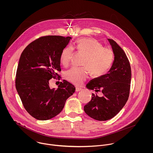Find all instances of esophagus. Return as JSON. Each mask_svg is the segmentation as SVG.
Wrapping results in <instances>:
<instances>
[{
    "label": "esophagus",
    "instance_id": "34e87169",
    "mask_svg": "<svg viewBox=\"0 0 153 153\" xmlns=\"http://www.w3.org/2000/svg\"><path fill=\"white\" fill-rule=\"evenodd\" d=\"M75 90H76V92H79V91H82V88H81L76 87Z\"/></svg>",
    "mask_w": 153,
    "mask_h": 153
}]
</instances>
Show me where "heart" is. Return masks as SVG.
Instances as JSON below:
<instances>
[{"mask_svg": "<svg viewBox=\"0 0 153 153\" xmlns=\"http://www.w3.org/2000/svg\"><path fill=\"white\" fill-rule=\"evenodd\" d=\"M75 48L78 52L85 55L83 68H72L66 71L65 78L72 84L81 85L88 78L89 71L94 76L104 75L112 65L114 54L112 49L102 47V45L93 38H83L79 39L75 45L65 48L60 56L64 66H68L74 53Z\"/></svg>", "mask_w": 153, "mask_h": 153, "instance_id": "1", "label": "heart"}]
</instances>
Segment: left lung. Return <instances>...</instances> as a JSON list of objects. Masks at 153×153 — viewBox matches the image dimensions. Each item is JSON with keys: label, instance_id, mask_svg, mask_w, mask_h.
<instances>
[{"label": "left lung", "instance_id": "1", "mask_svg": "<svg viewBox=\"0 0 153 153\" xmlns=\"http://www.w3.org/2000/svg\"><path fill=\"white\" fill-rule=\"evenodd\" d=\"M114 61L108 74L91 80L87 87L96 92L101 91L100 97L92 94L91 100L84 106L88 116L98 121H106L115 117L126 104L130 95L131 66L123 49L114 40L108 39Z\"/></svg>", "mask_w": 153, "mask_h": 153}]
</instances>
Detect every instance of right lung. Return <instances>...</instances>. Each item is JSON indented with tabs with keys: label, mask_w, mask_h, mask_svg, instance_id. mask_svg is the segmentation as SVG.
I'll return each mask as SVG.
<instances>
[{
	"label": "right lung",
	"mask_w": 153,
	"mask_h": 153,
	"mask_svg": "<svg viewBox=\"0 0 153 153\" xmlns=\"http://www.w3.org/2000/svg\"><path fill=\"white\" fill-rule=\"evenodd\" d=\"M71 38L42 36L29 44L23 51L18 66L15 85L26 111L38 120H48L59 114L66 100L75 91L66 81L57 89H50L49 81L61 78L60 56Z\"/></svg>",
	"instance_id": "right-lung-1"
}]
</instances>
